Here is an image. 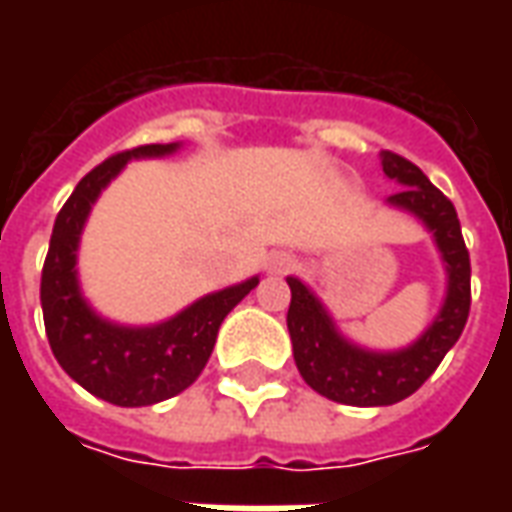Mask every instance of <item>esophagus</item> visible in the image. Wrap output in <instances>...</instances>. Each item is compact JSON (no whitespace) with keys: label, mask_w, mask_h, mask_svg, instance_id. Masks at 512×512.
Returning a JSON list of instances; mask_svg holds the SVG:
<instances>
[{"label":"esophagus","mask_w":512,"mask_h":512,"mask_svg":"<svg viewBox=\"0 0 512 512\" xmlns=\"http://www.w3.org/2000/svg\"><path fill=\"white\" fill-rule=\"evenodd\" d=\"M296 266H299V260L290 255V252H274L271 260H268V271H271V274H288V271H293Z\"/></svg>","instance_id":"34e87169"}]
</instances>
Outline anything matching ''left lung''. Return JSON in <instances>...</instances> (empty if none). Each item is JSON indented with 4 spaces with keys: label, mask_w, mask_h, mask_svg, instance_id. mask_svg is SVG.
<instances>
[{
    "label": "left lung",
    "mask_w": 512,
    "mask_h": 512,
    "mask_svg": "<svg viewBox=\"0 0 512 512\" xmlns=\"http://www.w3.org/2000/svg\"><path fill=\"white\" fill-rule=\"evenodd\" d=\"M381 167L386 178L403 186L386 202L417 216L433 233L444 260L447 296L428 329L400 351H370L345 340L321 299L301 279L288 277V332L301 378L334 403L362 408L392 406L414 395L458 343L472 307V266L455 205L408 158L384 150Z\"/></svg>",
    "instance_id": "left-lung-1"
}]
</instances>
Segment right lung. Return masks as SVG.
Segmentation results:
<instances>
[{"instance_id": "obj_1", "label": "right lung", "mask_w": 512, "mask_h": 512, "mask_svg": "<svg viewBox=\"0 0 512 512\" xmlns=\"http://www.w3.org/2000/svg\"><path fill=\"white\" fill-rule=\"evenodd\" d=\"M178 147V142L142 145L106 158L104 164L79 180L51 230L49 255L40 277V304L51 351L76 384L115 406H153L194 384L211 359L227 312L260 282L252 277L208 293L175 318L153 326H120L106 321L82 296L76 252L98 194L109 186V180L120 175L131 158L169 156Z\"/></svg>"}]
</instances>
